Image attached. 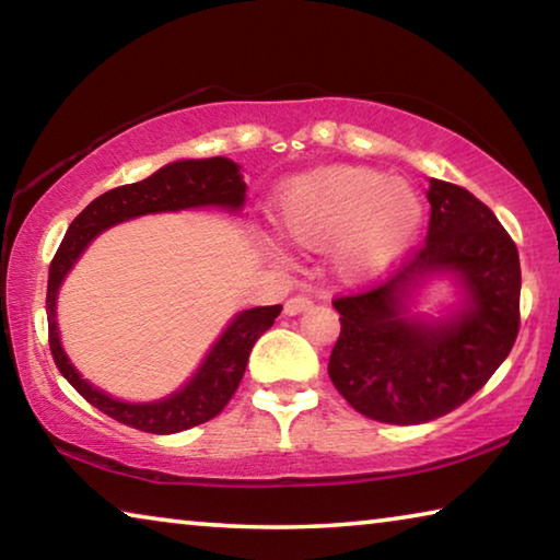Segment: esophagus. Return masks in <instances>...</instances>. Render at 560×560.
<instances>
[{
    "label": "esophagus",
    "mask_w": 560,
    "mask_h": 560,
    "mask_svg": "<svg viewBox=\"0 0 560 560\" xmlns=\"http://www.w3.org/2000/svg\"><path fill=\"white\" fill-rule=\"evenodd\" d=\"M311 296H306V293H296V296H291L289 301H287V306H283V311H287L289 316H296V314H301V311H306V308H311Z\"/></svg>",
    "instance_id": "1"
}]
</instances>
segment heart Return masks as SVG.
<instances>
[{"label":"heart","instance_id":"heart-1","mask_svg":"<svg viewBox=\"0 0 560 560\" xmlns=\"http://www.w3.org/2000/svg\"><path fill=\"white\" fill-rule=\"evenodd\" d=\"M273 220L301 249L334 252L350 279L375 277L410 246L422 202L402 179L368 167H320L281 189Z\"/></svg>","mask_w":560,"mask_h":560}]
</instances>
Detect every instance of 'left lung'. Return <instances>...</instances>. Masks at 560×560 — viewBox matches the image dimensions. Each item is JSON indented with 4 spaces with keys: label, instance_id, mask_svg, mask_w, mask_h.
Instances as JSON below:
<instances>
[{
    "label": "left lung",
    "instance_id": "obj_1",
    "mask_svg": "<svg viewBox=\"0 0 560 560\" xmlns=\"http://www.w3.org/2000/svg\"><path fill=\"white\" fill-rule=\"evenodd\" d=\"M428 240L390 279L334 299L340 336L328 375L360 415L420 424L457 410L504 363L518 336L521 267L509 232L459 185L430 179ZM428 270L459 272L470 308L444 327L404 316L406 287Z\"/></svg>",
    "mask_w": 560,
    "mask_h": 560
}]
</instances>
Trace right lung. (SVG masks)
I'll use <instances>...</instances> for the list:
<instances>
[{
	"label": "right lung",
	"instance_id": "obj_1",
	"mask_svg": "<svg viewBox=\"0 0 560 560\" xmlns=\"http://www.w3.org/2000/svg\"><path fill=\"white\" fill-rule=\"evenodd\" d=\"M244 195L246 185L240 175V167L232 160H179V163L160 167L158 173L140 179V183L108 189L71 222L49 267L46 318H49V348L54 363L83 400H89L101 412L128 424V428L153 434H173L197 428V424L212 420V417L224 410L242 383L246 360H249L254 343L273 326V318L281 314V306H259L236 316L210 350L200 371L179 393L160 402L130 405L113 400L110 395H103L73 371V365L69 363L59 343L56 291H59L63 277L73 267V261L81 257V252L86 249L93 236L108 230V226L130 220V217L187 210V207L202 205H220L236 210V207H242Z\"/></svg>",
	"mask_w": 560,
	"mask_h": 560
}]
</instances>
